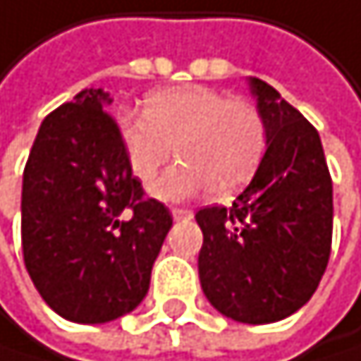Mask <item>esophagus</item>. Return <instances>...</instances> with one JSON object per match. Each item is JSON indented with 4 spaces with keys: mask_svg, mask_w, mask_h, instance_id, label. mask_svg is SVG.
<instances>
[{
    "mask_svg": "<svg viewBox=\"0 0 361 361\" xmlns=\"http://www.w3.org/2000/svg\"><path fill=\"white\" fill-rule=\"evenodd\" d=\"M171 216H174V220H190L194 216L192 209H183V207H174L171 209Z\"/></svg>",
    "mask_w": 361,
    "mask_h": 361,
    "instance_id": "esophagus-1",
    "label": "esophagus"
}]
</instances>
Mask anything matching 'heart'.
<instances>
[{
	"instance_id": "b5f03b06",
	"label": "heart",
	"mask_w": 361,
	"mask_h": 361,
	"mask_svg": "<svg viewBox=\"0 0 361 361\" xmlns=\"http://www.w3.org/2000/svg\"><path fill=\"white\" fill-rule=\"evenodd\" d=\"M118 134L134 176L143 183L154 180L176 147L180 163L152 187L165 200L207 190L231 196L253 178L267 149L258 105L207 85L159 90L147 99L145 114H121Z\"/></svg>"
}]
</instances>
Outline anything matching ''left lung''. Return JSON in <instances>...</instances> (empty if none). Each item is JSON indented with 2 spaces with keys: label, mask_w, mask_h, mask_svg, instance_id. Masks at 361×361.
Returning a JSON list of instances; mask_svg holds the SVG:
<instances>
[{
  "label": "left lung",
  "mask_w": 361,
  "mask_h": 361,
  "mask_svg": "<svg viewBox=\"0 0 361 361\" xmlns=\"http://www.w3.org/2000/svg\"><path fill=\"white\" fill-rule=\"evenodd\" d=\"M267 123V152L231 207H202L198 276L207 300L245 324L305 307L331 256L333 183L317 130L276 87L249 79Z\"/></svg>",
  "instance_id": "1"
}]
</instances>
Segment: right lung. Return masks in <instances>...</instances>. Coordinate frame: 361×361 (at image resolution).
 Masks as SVG:
<instances>
[{
	"instance_id": "right-lung-1",
	"label": "right lung",
	"mask_w": 361,
	"mask_h": 361,
	"mask_svg": "<svg viewBox=\"0 0 361 361\" xmlns=\"http://www.w3.org/2000/svg\"><path fill=\"white\" fill-rule=\"evenodd\" d=\"M108 103L90 87L50 112L23 169V262L46 305L79 324L141 305L171 227L169 209L132 174Z\"/></svg>"
}]
</instances>
